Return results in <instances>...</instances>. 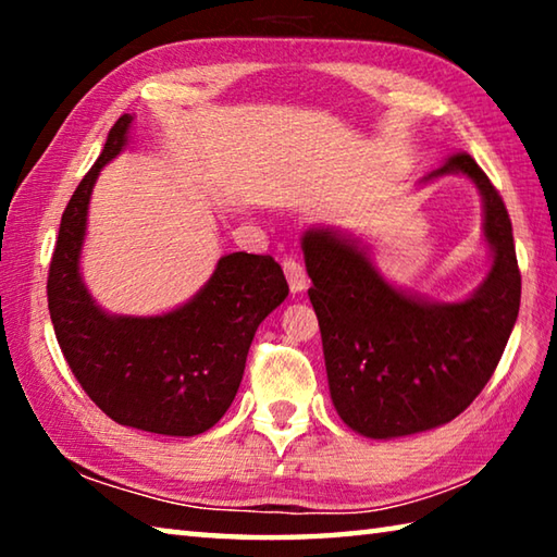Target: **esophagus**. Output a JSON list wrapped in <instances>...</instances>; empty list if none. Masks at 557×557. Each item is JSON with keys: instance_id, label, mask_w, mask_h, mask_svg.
<instances>
[{"instance_id": "34e87169", "label": "esophagus", "mask_w": 557, "mask_h": 557, "mask_svg": "<svg viewBox=\"0 0 557 557\" xmlns=\"http://www.w3.org/2000/svg\"><path fill=\"white\" fill-rule=\"evenodd\" d=\"M282 270H285V275H287L292 295H299L301 289H307V272H305V268L299 265V260L285 258V260H282Z\"/></svg>"}]
</instances>
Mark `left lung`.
Instances as JSON below:
<instances>
[{"mask_svg": "<svg viewBox=\"0 0 557 557\" xmlns=\"http://www.w3.org/2000/svg\"><path fill=\"white\" fill-rule=\"evenodd\" d=\"M449 174L467 176L482 194L492 248L488 275L467 299L435 301L391 285L354 235H301L329 393L338 418L363 437H405L455 420L492 379L516 324L521 272L506 206L465 152L422 184Z\"/></svg>", "mask_w": 557, "mask_h": 557, "instance_id": "left-lung-1", "label": "left lung"}]
</instances>
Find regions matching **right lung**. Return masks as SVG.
I'll return each mask as SVG.
<instances>
[{
    "mask_svg": "<svg viewBox=\"0 0 557 557\" xmlns=\"http://www.w3.org/2000/svg\"><path fill=\"white\" fill-rule=\"evenodd\" d=\"M132 120L122 115L112 125L65 206L46 285L49 312L73 375L108 418L154 435L194 437L231 408L252 336L289 287L270 256L231 252L172 312L125 317L96 305L81 275L90 194L100 169L127 147Z\"/></svg>",
    "mask_w": 557,
    "mask_h": 557,
    "instance_id": "add662e5",
    "label": "right lung"
}]
</instances>
